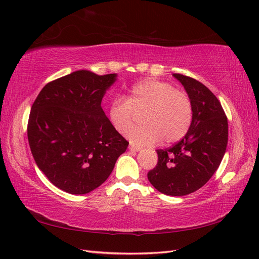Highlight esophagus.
<instances>
[{"label": "esophagus", "instance_id": "1", "mask_svg": "<svg viewBox=\"0 0 259 259\" xmlns=\"http://www.w3.org/2000/svg\"><path fill=\"white\" fill-rule=\"evenodd\" d=\"M129 149L131 151H135V152H139V151L142 150L141 147H139V145H135V144H132V143L129 145Z\"/></svg>", "mask_w": 259, "mask_h": 259}]
</instances>
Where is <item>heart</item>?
I'll return each instance as SVG.
<instances>
[{
  "label": "heart",
  "instance_id": "heart-1",
  "mask_svg": "<svg viewBox=\"0 0 259 259\" xmlns=\"http://www.w3.org/2000/svg\"><path fill=\"white\" fill-rule=\"evenodd\" d=\"M145 111L144 125L124 132L131 142L140 145L173 143L180 140L193 120L189 96L171 84L154 78L143 79L132 86L128 98L117 97L108 108L109 120L118 132L128 128L137 112Z\"/></svg>",
  "mask_w": 259,
  "mask_h": 259
}]
</instances>
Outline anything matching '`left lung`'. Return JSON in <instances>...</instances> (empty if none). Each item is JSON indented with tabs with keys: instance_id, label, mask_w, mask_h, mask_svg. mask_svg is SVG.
<instances>
[{
	"instance_id": "8db88e82",
	"label": "left lung",
	"mask_w": 259,
	"mask_h": 259,
	"mask_svg": "<svg viewBox=\"0 0 259 259\" xmlns=\"http://www.w3.org/2000/svg\"><path fill=\"white\" fill-rule=\"evenodd\" d=\"M193 105V120L180 142L157 150L156 166L148 180L160 193L185 196L201 188L215 173L228 144V119L219 99L197 79L173 74Z\"/></svg>"
}]
</instances>
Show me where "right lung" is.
Segmentation results:
<instances>
[{
    "instance_id": "right-lung-1",
    "label": "right lung",
    "mask_w": 259,
    "mask_h": 259,
    "mask_svg": "<svg viewBox=\"0 0 259 259\" xmlns=\"http://www.w3.org/2000/svg\"><path fill=\"white\" fill-rule=\"evenodd\" d=\"M117 74L79 70L48 83L30 110L27 136L38 168L65 193L99 187L129 142L102 108Z\"/></svg>"
}]
</instances>
